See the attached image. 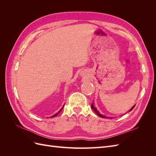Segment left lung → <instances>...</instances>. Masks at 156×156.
I'll list each match as a JSON object with an SVG mask.
<instances>
[{"instance_id": "obj_1", "label": "left lung", "mask_w": 156, "mask_h": 156, "mask_svg": "<svg viewBox=\"0 0 156 156\" xmlns=\"http://www.w3.org/2000/svg\"><path fill=\"white\" fill-rule=\"evenodd\" d=\"M135 105H133V107H132L130 108L129 111L128 112H130L131 111H132V109H133V108L135 107ZM91 107H92V109H93L94 111H95V112L96 113V114H97V115H98L99 116H100V117H101V118H103V119H107V117H105V116H103V115H101L100 113V112H99V111L97 110V108H96L95 107H94V103H92V105H91Z\"/></svg>"}]
</instances>
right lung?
Wrapping results in <instances>:
<instances>
[{
    "label": "right lung",
    "mask_w": 156,
    "mask_h": 156,
    "mask_svg": "<svg viewBox=\"0 0 156 156\" xmlns=\"http://www.w3.org/2000/svg\"><path fill=\"white\" fill-rule=\"evenodd\" d=\"M64 106H63V107H62V108H61V109H60V111H58V112L57 113H56V114H55V115H54L53 116H51V117L52 118V117H55V116H57V115H58V113H60V112L61 111H62V108H63Z\"/></svg>",
    "instance_id": "1"
}]
</instances>
